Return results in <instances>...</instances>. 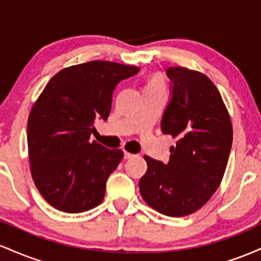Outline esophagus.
Segmentation results:
<instances>
[{"instance_id": "34e87169", "label": "esophagus", "mask_w": 261, "mask_h": 261, "mask_svg": "<svg viewBox=\"0 0 261 261\" xmlns=\"http://www.w3.org/2000/svg\"><path fill=\"white\" fill-rule=\"evenodd\" d=\"M133 157H135V154L130 153V152H124V158H125V160H130V158H133Z\"/></svg>"}]
</instances>
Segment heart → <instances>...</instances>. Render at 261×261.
Masks as SVG:
<instances>
[{
	"instance_id": "obj_1",
	"label": "heart",
	"mask_w": 261,
	"mask_h": 261,
	"mask_svg": "<svg viewBox=\"0 0 261 261\" xmlns=\"http://www.w3.org/2000/svg\"><path fill=\"white\" fill-rule=\"evenodd\" d=\"M158 89H164L163 80L160 74H152L146 85L145 91H158Z\"/></svg>"
}]
</instances>
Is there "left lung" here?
<instances>
[{
	"mask_svg": "<svg viewBox=\"0 0 261 261\" xmlns=\"http://www.w3.org/2000/svg\"><path fill=\"white\" fill-rule=\"evenodd\" d=\"M172 97L161 121L175 137L167 164L145 155L147 172L140 193L161 214L181 217L201 208L222 180L233 130L222 97L206 74L185 67L167 68Z\"/></svg>",
	"mask_w": 261,
	"mask_h": 261,
	"instance_id": "8db88e82",
	"label": "left lung"
}]
</instances>
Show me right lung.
<instances>
[{
    "label": "right lung",
    "mask_w": 261,
    "mask_h": 261,
    "mask_svg": "<svg viewBox=\"0 0 261 261\" xmlns=\"http://www.w3.org/2000/svg\"><path fill=\"white\" fill-rule=\"evenodd\" d=\"M136 66L91 61L58 72L45 86L28 119L33 180L53 207L80 214L103 201L109 175L124 157L89 141L95 119L107 120L118 83Z\"/></svg>",
    "instance_id": "1"
}]
</instances>
